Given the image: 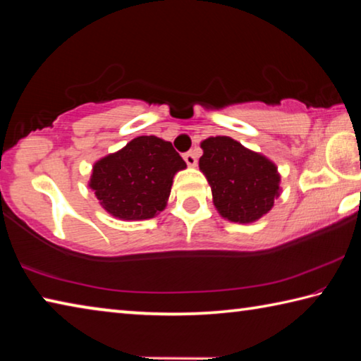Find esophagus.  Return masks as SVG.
Instances as JSON below:
<instances>
[{
	"mask_svg": "<svg viewBox=\"0 0 361 361\" xmlns=\"http://www.w3.org/2000/svg\"><path fill=\"white\" fill-rule=\"evenodd\" d=\"M185 161H186V164L189 167H195L197 166V156H195V152L194 151H188V152H185Z\"/></svg>",
	"mask_w": 361,
	"mask_h": 361,
	"instance_id": "esophagus-1",
	"label": "esophagus"
}]
</instances>
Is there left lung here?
Instances as JSON below:
<instances>
[{
  "instance_id": "obj_1",
  "label": "left lung",
  "mask_w": 361,
  "mask_h": 361,
  "mask_svg": "<svg viewBox=\"0 0 361 361\" xmlns=\"http://www.w3.org/2000/svg\"><path fill=\"white\" fill-rule=\"evenodd\" d=\"M200 148L199 167L219 215L234 223H253L272 209L280 194L276 164L229 137H210Z\"/></svg>"
}]
</instances>
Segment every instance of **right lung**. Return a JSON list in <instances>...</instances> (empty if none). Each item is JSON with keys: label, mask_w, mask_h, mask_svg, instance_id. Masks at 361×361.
<instances>
[{"label": "right lung", "mask_w": 361, "mask_h": 361, "mask_svg": "<svg viewBox=\"0 0 361 361\" xmlns=\"http://www.w3.org/2000/svg\"><path fill=\"white\" fill-rule=\"evenodd\" d=\"M186 162L166 140L137 137L95 162L89 186L103 209L119 219H148L167 205L176 172Z\"/></svg>", "instance_id": "right-lung-1"}]
</instances>
